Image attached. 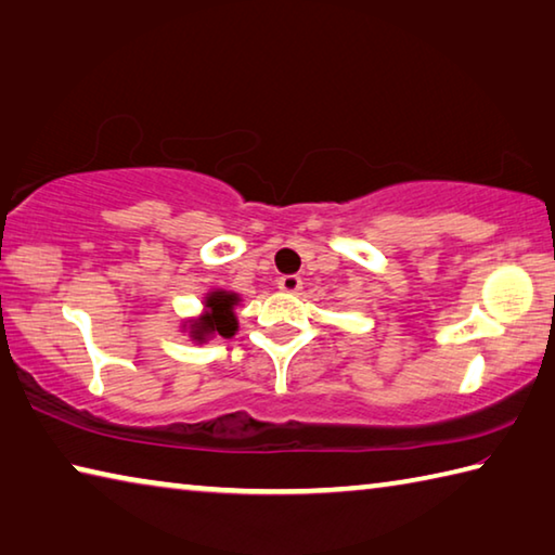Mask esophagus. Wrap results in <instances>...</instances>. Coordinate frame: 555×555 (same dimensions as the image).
I'll list each match as a JSON object with an SVG mask.
<instances>
[{"mask_svg":"<svg viewBox=\"0 0 555 555\" xmlns=\"http://www.w3.org/2000/svg\"><path fill=\"white\" fill-rule=\"evenodd\" d=\"M279 288L286 291V294H298V291H300V279L296 274L281 276L279 279Z\"/></svg>","mask_w":555,"mask_h":555,"instance_id":"1","label":"esophagus"}]
</instances>
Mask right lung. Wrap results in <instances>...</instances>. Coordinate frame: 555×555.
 Wrapping results in <instances>:
<instances>
[{"label":"right lung","mask_w":555,"mask_h":555,"mask_svg":"<svg viewBox=\"0 0 555 555\" xmlns=\"http://www.w3.org/2000/svg\"><path fill=\"white\" fill-rule=\"evenodd\" d=\"M240 294L224 288H210L208 294L203 296V313L195 318H188L183 321V333H188L193 343H208L210 337H232L237 333V315H234V308L240 306Z\"/></svg>","instance_id":"obj_1"}]
</instances>
